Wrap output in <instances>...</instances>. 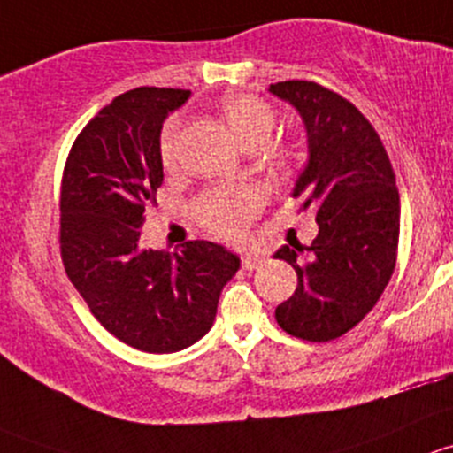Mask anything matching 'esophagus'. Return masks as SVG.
Returning a JSON list of instances; mask_svg holds the SVG:
<instances>
[{"instance_id":"obj_1","label":"esophagus","mask_w":453,"mask_h":453,"mask_svg":"<svg viewBox=\"0 0 453 453\" xmlns=\"http://www.w3.org/2000/svg\"><path fill=\"white\" fill-rule=\"evenodd\" d=\"M264 261H265L264 255H257V253H246L244 257H242V268H246V270H255V268H259V265L264 264Z\"/></svg>"}]
</instances>
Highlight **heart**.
Here are the masks:
<instances>
[{
    "mask_svg": "<svg viewBox=\"0 0 453 453\" xmlns=\"http://www.w3.org/2000/svg\"><path fill=\"white\" fill-rule=\"evenodd\" d=\"M222 113L244 150H264L274 133V111L259 97L249 93H233L222 102ZM179 152V122H170L161 137V161L165 167L176 163ZM264 196L255 188L213 189L200 196L194 204L196 218L220 237H237L255 213L259 211Z\"/></svg>",
    "mask_w": 453,
    "mask_h": 453,
    "instance_id": "1",
    "label": "heart"
}]
</instances>
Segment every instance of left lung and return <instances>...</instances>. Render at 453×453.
Returning <instances> with one entry per match:
<instances>
[{
    "label": "left lung",
    "mask_w": 453,
    "mask_h": 453,
    "mask_svg": "<svg viewBox=\"0 0 453 453\" xmlns=\"http://www.w3.org/2000/svg\"><path fill=\"white\" fill-rule=\"evenodd\" d=\"M301 115L307 161L292 198L316 209L319 235L303 250L283 244L274 259L296 270V290L274 310L279 327L327 342L356 327L393 277L399 192L380 134L349 100L307 81L270 85Z\"/></svg>",
    "instance_id": "obj_1"
}]
</instances>
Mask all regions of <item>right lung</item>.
Segmentation results:
<instances>
[{
	"label": "right lung",
	"mask_w": 453,
	"mask_h": 453,
	"mask_svg": "<svg viewBox=\"0 0 453 453\" xmlns=\"http://www.w3.org/2000/svg\"><path fill=\"white\" fill-rule=\"evenodd\" d=\"M189 96L157 87L122 93L82 128L63 174L67 277L102 327L148 353L198 342L240 270V257L216 242H188L174 255L142 246L139 228L163 183V122Z\"/></svg>",
	"instance_id": "add662e5"
}]
</instances>
